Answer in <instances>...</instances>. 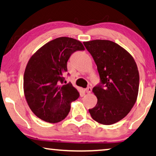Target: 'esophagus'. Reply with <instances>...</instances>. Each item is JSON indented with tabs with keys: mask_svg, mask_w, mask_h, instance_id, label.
I'll return each mask as SVG.
<instances>
[{
	"mask_svg": "<svg viewBox=\"0 0 156 156\" xmlns=\"http://www.w3.org/2000/svg\"><path fill=\"white\" fill-rule=\"evenodd\" d=\"M91 90H92V89H91V87H87L86 89H85V91H86L87 94H89L91 92Z\"/></svg>",
	"mask_w": 156,
	"mask_h": 156,
	"instance_id": "obj_1",
	"label": "esophagus"
}]
</instances>
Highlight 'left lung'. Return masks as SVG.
<instances>
[{
  "instance_id": "left-lung-1",
  "label": "left lung",
  "mask_w": 156,
  "mask_h": 156,
  "mask_svg": "<svg viewBox=\"0 0 156 156\" xmlns=\"http://www.w3.org/2000/svg\"><path fill=\"white\" fill-rule=\"evenodd\" d=\"M92 56L100 83L92 89L97 104L89 109L98 123L111 125L124 118L136 101L139 73L133 57L118 44L105 40L84 42Z\"/></svg>"
}]
</instances>
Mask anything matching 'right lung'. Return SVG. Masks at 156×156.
I'll return each mask as SVG.
<instances>
[{"instance_id":"add662e5","label":"right lung","mask_w":156,"mask_h":156,"mask_svg":"<svg viewBox=\"0 0 156 156\" xmlns=\"http://www.w3.org/2000/svg\"><path fill=\"white\" fill-rule=\"evenodd\" d=\"M84 50L79 40L61 37L46 43L29 59L23 78L24 94L29 107L39 119L57 123L69 114L70 104L80 93L70 82L63 84L64 74L72 53Z\"/></svg>"}]
</instances>
